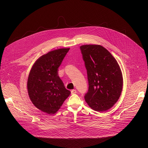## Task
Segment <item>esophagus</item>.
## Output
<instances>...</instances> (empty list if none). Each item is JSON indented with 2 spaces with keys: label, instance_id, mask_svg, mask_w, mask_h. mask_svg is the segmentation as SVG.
Segmentation results:
<instances>
[{
  "label": "esophagus",
  "instance_id": "34e87169",
  "mask_svg": "<svg viewBox=\"0 0 148 148\" xmlns=\"http://www.w3.org/2000/svg\"><path fill=\"white\" fill-rule=\"evenodd\" d=\"M71 94H74L77 93V91H76V90H72L71 91Z\"/></svg>",
  "mask_w": 148,
  "mask_h": 148
}]
</instances>
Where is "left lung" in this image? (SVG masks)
<instances>
[{
	"label": "left lung",
	"mask_w": 148,
	"mask_h": 148,
	"mask_svg": "<svg viewBox=\"0 0 148 148\" xmlns=\"http://www.w3.org/2000/svg\"><path fill=\"white\" fill-rule=\"evenodd\" d=\"M80 50L88 81L84 98L92 110L106 111L117 102L122 92L120 67L112 54L101 46L84 45Z\"/></svg>",
	"instance_id": "8db88e82"
}]
</instances>
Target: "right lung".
I'll use <instances>...</instances> for the list:
<instances>
[{"label":"right lung","mask_w":148,"mask_h":148,"mask_svg":"<svg viewBox=\"0 0 148 148\" xmlns=\"http://www.w3.org/2000/svg\"><path fill=\"white\" fill-rule=\"evenodd\" d=\"M70 49H60L40 57L29 75V97L38 109L48 114H55L71 92L58 76V68Z\"/></svg>","instance_id":"obj_1"}]
</instances>
